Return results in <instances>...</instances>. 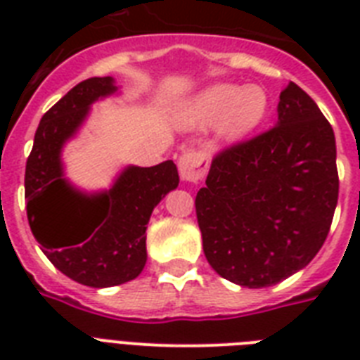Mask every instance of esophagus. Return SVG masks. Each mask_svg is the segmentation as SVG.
Here are the masks:
<instances>
[{"label": "esophagus", "instance_id": "obj_1", "mask_svg": "<svg viewBox=\"0 0 360 360\" xmlns=\"http://www.w3.org/2000/svg\"><path fill=\"white\" fill-rule=\"evenodd\" d=\"M209 158L205 153L198 151V149H188L183 153L179 158V174L181 179L186 183H198L203 179V175L207 174Z\"/></svg>", "mask_w": 360, "mask_h": 360}]
</instances>
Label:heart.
I'll return each instance as SVG.
<instances>
[{"mask_svg":"<svg viewBox=\"0 0 360 360\" xmlns=\"http://www.w3.org/2000/svg\"><path fill=\"white\" fill-rule=\"evenodd\" d=\"M269 114V97L262 86L239 87L217 84L194 97L185 120L194 129L219 123V134L226 141H239L254 132Z\"/></svg>","mask_w":360,"mask_h":360,"instance_id":"1","label":"heart"}]
</instances>
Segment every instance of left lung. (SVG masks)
<instances>
[{
    "label": "left lung",
    "mask_w": 360,
    "mask_h": 360,
    "mask_svg": "<svg viewBox=\"0 0 360 360\" xmlns=\"http://www.w3.org/2000/svg\"><path fill=\"white\" fill-rule=\"evenodd\" d=\"M338 202L333 127L290 82L273 129L226 147L196 194L209 265L233 284L267 288L307 267Z\"/></svg>",
    "instance_id": "obj_1"
}]
</instances>
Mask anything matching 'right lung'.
<instances>
[{
	"label": "right lung",
	"mask_w": 360,
	"mask_h": 360,
	"mask_svg": "<svg viewBox=\"0 0 360 360\" xmlns=\"http://www.w3.org/2000/svg\"><path fill=\"white\" fill-rule=\"evenodd\" d=\"M114 78L80 82L42 115L25 162L27 220L42 252L78 284L110 288L134 280L147 262L146 230L157 203L179 185L174 160L129 166L103 194H82L65 181L61 147L91 103L114 93Z\"/></svg>",
	"instance_id": "1"
}]
</instances>
